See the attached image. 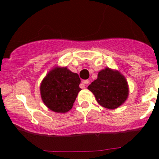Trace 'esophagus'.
I'll list each match as a JSON object with an SVG mask.
<instances>
[{"instance_id":"34e87169","label":"esophagus","mask_w":159,"mask_h":159,"mask_svg":"<svg viewBox=\"0 0 159 159\" xmlns=\"http://www.w3.org/2000/svg\"><path fill=\"white\" fill-rule=\"evenodd\" d=\"M89 80H84V81H82V83H81V85H82V88L85 87V84H89Z\"/></svg>"}]
</instances>
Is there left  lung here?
Wrapping results in <instances>:
<instances>
[{
	"label": "left lung",
	"mask_w": 159,
	"mask_h": 159,
	"mask_svg": "<svg viewBox=\"0 0 159 159\" xmlns=\"http://www.w3.org/2000/svg\"><path fill=\"white\" fill-rule=\"evenodd\" d=\"M98 103L108 109H115L125 103L129 97V84L118 70L105 68L101 70L98 78L88 87Z\"/></svg>",
	"instance_id": "left-lung-1"
}]
</instances>
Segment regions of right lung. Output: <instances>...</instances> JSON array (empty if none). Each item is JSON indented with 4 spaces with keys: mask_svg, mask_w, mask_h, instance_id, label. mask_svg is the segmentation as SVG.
Here are the masks:
<instances>
[{
    "mask_svg": "<svg viewBox=\"0 0 159 159\" xmlns=\"http://www.w3.org/2000/svg\"><path fill=\"white\" fill-rule=\"evenodd\" d=\"M81 79L67 67H54L46 75L40 85L42 102L57 113H66L72 108L81 91Z\"/></svg>",
    "mask_w": 159,
    "mask_h": 159,
    "instance_id": "obj_1",
    "label": "right lung"
}]
</instances>
